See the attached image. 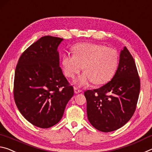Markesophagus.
Wrapping results in <instances>:
<instances>
[{
  "mask_svg": "<svg viewBox=\"0 0 152 152\" xmlns=\"http://www.w3.org/2000/svg\"><path fill=\"white\" fill-rule=\"evenodd\" d=\"M74 91H75V94H79V93L81 92L82 90L80 89L77 88V87H74Z\"/></svg>",
  "mask_w": 152,
  "mask_h": 152,
  "instance_id": "esophagus-1",
  "label": "esophagus"
}]
</instances>
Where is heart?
Instances as JSON below:
<instances>
[{"instance_id": "obj_1", "label": "heart", "mask_w": 152, "mask_h": 152, "mask_svg": "<svg viewBox=\"0 0 152 152\" xmlns=\"http://www.w3.org/2000/svg\"><path fill=\"white\" fill-rule=\"evenodd\" d=\"M73 54H64L62 66L64 75L73 78L82 69L84 73L78 79L79 85L92 81L101 85L113 78L118 64V53L116 49L104 45L81 43L72 48Z\"/></svg>"}]
</instances>
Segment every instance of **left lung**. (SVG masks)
Segmentation results:
<instances>
[{"mask_svg":"<svg viewBox=\"0 0 152 152\" xmlns=\"http://www.w3.org/2000/svg\"><path fill=\"white\" fill-rule=\"evenodd\" d=\"M139 91L140 79L135 61L124 47L112 80L98 89L84 92L89 123L102 132L122 127L135 113Z\"/></svg>","mask_w":152,"mask_h":152,"instance_id":"8db88e82","label":"left lung"}]
</instances>
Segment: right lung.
Listing matches in <instances>:
<instances>
[{
	"mask_svg": "<svg viewBox=\"0 0 152 152\" xmlns=\"http://www.w3.org/2000/svg\"><path fill=\"white\" fill-rule=\"evenodd\" d=\"M63 38L42 37L19 57L15 73L13 96L24 118L39 128L55 125L74 94L73 87L59 66L57 51Z\"/></svg>",
	"mask_w": 152,
	"mask_h": 152,
	"instance_id": "right-lung-1",
	"label": "right lung"
}]
</instances>
